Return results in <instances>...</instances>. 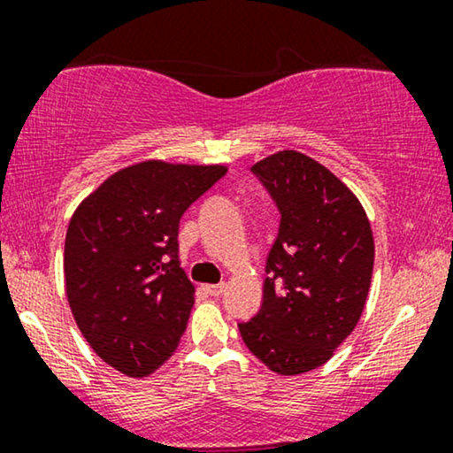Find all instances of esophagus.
I'll list each match as a JSON object with an SVG mask.
<instances>
[{
  "mask_svg": "<svg viewBox=\"0 0 453 453\" xmlns=\"http://www.w3.org/2000/svg\"><path fill=\"white\" fill-rule=\"evenodd\" d=\"M225 284H206V293L212 295V296H220L222 293H225Z\"/></svg>",
  "mask_w": 453,
  "mask_h": 453,
  "instance_id": "obj_1",
  "label": "esophagus"
}]
</instances>
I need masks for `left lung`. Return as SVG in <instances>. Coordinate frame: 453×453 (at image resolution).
I'll return each mask as SVG.
<instances>
[{"instance_id":"1","label":"left lung","mask_w":453,"mask_h":453,"mask_svg":"<svg viewBox=\"0 0 453 453\" xmlns=\"http://www.w3.org/2000/svg\"><path fill=\"white\" fill-rule=\"evenodd\" d=\"M280 210L264 303L239 324L253 355L278 375H301L330 361L361 319L373 276L375 243L358 197L307 154L280 150L257 160Z\"/></svg>"}]
</instances>
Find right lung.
<instances>
[{
	"label": "right lung",
	"mask_w": 453,
	"mask_h": 453,
	"mask_svg": "<svg viewBox=\"0 0 453 453\" xmlns=\"http://www.w3.org/2000/svg\"><path fill=\"white\" fill-rule=\"evenodd\" d=\"M225 165L144 160L86 196L65 233V295L104 363L146 377L177 350L196 301L179 262V220Z\"/></svg>",
	"instance_id": "add662e5"
}]
</instances>
